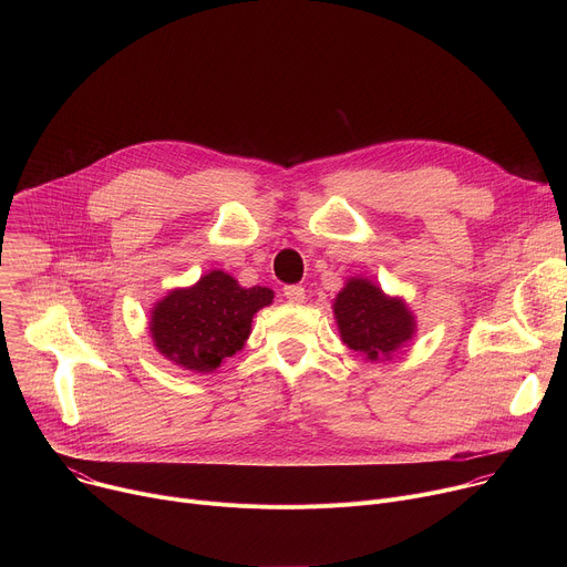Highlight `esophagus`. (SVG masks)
<instances>
[{
    "label": "esophagus",
    "instance_id": "34e87169",
    "mask_svg": "<svg viewBox=\"0 0 567 567\" xmlns=\"http://www.w3.org/2000/svg\"><path fill=\"white\" fill-rule=\"evenodd\" d=\"M282 291H285V298L289 302H302L305 300V289L300 285H287Z\"/></svg>",
    "mask_w": 567,
    "mask_h": 567
}]
</instances>
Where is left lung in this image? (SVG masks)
I'll list each match as a JSON object with an SVG mask.
<instances>
[{
    "label": "left lung",
    "instance_id": "obj_1",
    "mask_svg": "<svg viewBox=\"0 0 567 567\" xmlns=\"http://www.w3.org/2000/svg\"><path fill=\"white\" fill-rule=\"evenodd\" d=\"M334 313L343 343L370 361L388 359L415 334V320L401 300L388 298L363 278H352L337 296Z\"/></svg>",
    "mask_w": 567,
    "mask_h": 567
}]
</instances>
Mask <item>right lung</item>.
Masks as SVG:
<instances>
[{"label":"right lung","instance_id":"obj_1","mask_svg":"<svg viewBox=\"0 0 567 567\" xmlns=\"http://www.w3.org/2000/svg\"><path fill=\"white\" fill-rule=\"evenodd\" d=\"M267 287H239L224 271H210L190 289H177L156 302L150 332L156 350L177 365L213 372L221 359L245 346L254 313L271 305Z\"/></svg>","mask_w":567,"mask_h":567}]
</instances>
